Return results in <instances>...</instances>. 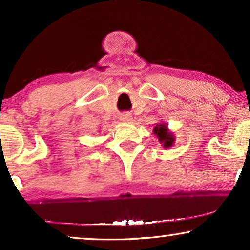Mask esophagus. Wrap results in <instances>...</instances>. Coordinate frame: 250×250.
Returning a JSON list of instances; mask_svg holds the SVG:
<instances>
[{
	"label": "esophagus",
	"instance_id": "esophagus-1",
	"mask_svg": "<svg viewBox=\"0 0 250 250\" xmlns=\"http://www.w3.org/2000/svg\"><path fill=\"white\" fill-rule=\"evenodd\" d=\"M131 114H129V112H123V114L121 115V121H123V122H128V121H131Z\"/></svg>",
	"mask_w": 250,
	"mask_h": 250
}]
</instances>
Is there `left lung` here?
<instances>
[{"label":"left lung","mask_w":250,"mask_h":250,"mask_svg":"<svg viewBox=\"0 0 250 250\" xmlns=\"http://www.w3.org/2000/svg\"><path fill=\"white\" fill-rule=\"evenodd\" d=\"M153 132H155V134L157 135V138H158L159 141L164 142V146H165V148H168V146H172L174 139L168 134V132H167V127L164 124L157 125L155 129H153Z\"/></svg>","instance_id":"1"}]
</instances>
